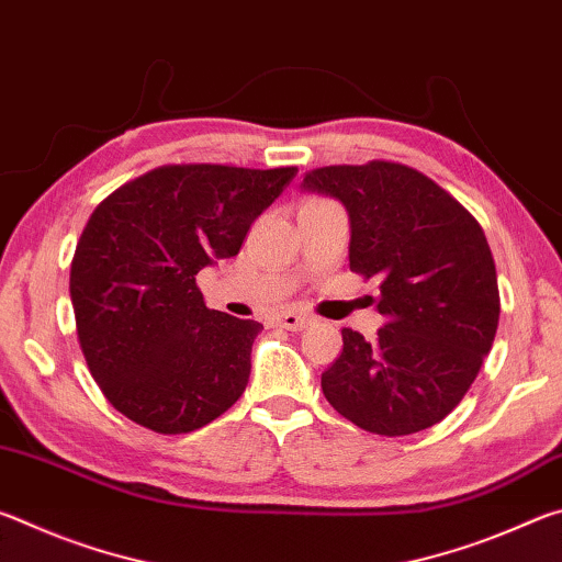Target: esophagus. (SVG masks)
Returning a JSON list of instances; mask_svg holds the SVG:
<instances>
[{
    "mask_svg": "<svg viewBox=\"0 0 562 562\" xmlns=\"http://www.w3.org/2000/svg\"><path fill=\"white\" fill-rule=\"evenodd\" d=\"M278 322H280V327H284V329L300 331V329L307 327L310 319H307V315H300V312L288 310V312H282V315L278 317Z\"/></svg>",
    "mask_w": 562,
    "mask_h": 562,
    "instance_id": "obj_1",
    "label": "esophagus"
}]
</instances>
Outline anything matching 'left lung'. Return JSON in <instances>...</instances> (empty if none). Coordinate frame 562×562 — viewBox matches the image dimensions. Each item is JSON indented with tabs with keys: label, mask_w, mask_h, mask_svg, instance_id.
<instances>
[{
	"label": "left lung",
	"mask_w": 562,
	"mask_h": 562,
	"mask_svg": "<svg viewBox=\"0 0 562 562\" xmlns=\"http://www.w3.org/2000/svg\"><path fill=\"white\" fill-rule=\"evenodd\" d=\"M302 190L349 215V270L379 280L374 341L341 329L322 392L359 429L406 436L449 416L498 329L501 300L481 225L418 170L372 160L310 170Z\"/></svg>",
	"instance_id": "1"
}]
</instances>
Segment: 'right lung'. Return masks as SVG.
Segmentation results:
<instances>
[{
  "label": "right lung",
  "instance_id": "right-lung-1",
  "mask_svg": "<svg viewBox=\"0 0 562 562\" xmlns=\"http://www.w3.org/2000/svg\"><path fill=\"white\" fill-rule=\"evenodd\" d=\"M294 176L160 166L91 213L69 292L91 376L116 412L150 431L188 434L243 396L262 325L207 310L195 274L240 252Z\"/></svg>",
  "mask_w": 562,
  "mask_h": 562
}]
</instances>
